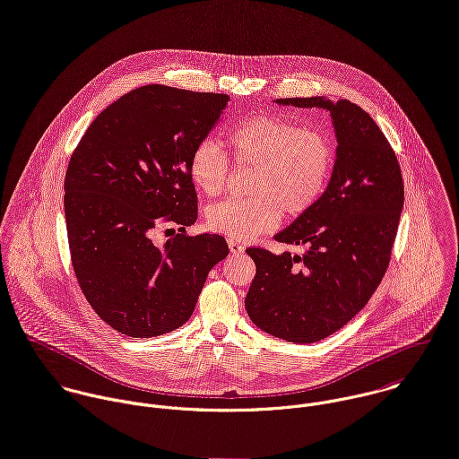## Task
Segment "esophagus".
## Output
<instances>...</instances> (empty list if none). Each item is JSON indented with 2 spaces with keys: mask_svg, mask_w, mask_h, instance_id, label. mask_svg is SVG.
Listing matches in <instances>:
<instances>
[{
  "mask_svg": "<svg viewBox=\"0 0 459 459\" xmlns=\"http://www.w3.org/2000/svg\"><path fill=\"white\" fill-rule=\"evenodd\" d=\"M229 248H230V254H243L245 252V245L241 243V241H238V239H232V238H229Z\"/></svg>",
  "mask_w": 459,
  "mask_h": 459,
  "instance_id": "esophagus-1",
  "label": "esophagus"
}]
</instances>
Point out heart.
<instances>
[{
	"mask_svg": "<svg viewBox=\"0 0 459 459\" xmlns=\"http://www.w3.org/2000/svg\"><path fill=\"white\" fill-rule=\"evenodd\" d=\"M238 166L255 168L252 198H230L211 207L209 227L236 239L273 230L284 212L300 216L325 193L333 162L332 138L277 117H252L232 126L223 138ZM189 175L207 196L225 189L229 159L214 142H200L189 159Z\"/></svg>",
	"mask_w": 459,
	"mask_h": 459,
	"instance_id": "obj_1",
	"label": "heart"
}]
</instances>
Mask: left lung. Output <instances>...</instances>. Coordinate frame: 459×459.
<instances>
[{"label": "left lung", "mask_w": 459, "mask_h": 459, "mask_svg": "<svg viewBox=\"0 0 459 459\" xmlns=\"http://www.w3.org/2000/svg\"><path fill=\"white\" fill-rule=\"evenodd\" d=\"M275 102L330 111L335 164L317 204L275 234V241L307 248L304 254L247 248L255 277L245 308L268 335L310 344L346 326L380 284L403 209V182L391 143L360 106L326 97Z\"/></svg>", "instance_id": "obj_1"}]
</instances>
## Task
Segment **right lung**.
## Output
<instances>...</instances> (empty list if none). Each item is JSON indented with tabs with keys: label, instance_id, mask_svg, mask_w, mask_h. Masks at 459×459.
I'll return each mask as SVG.
<instances>
[{
	"label": "right lung",
	"instance_id": "1",
	"mask_svg": "<svg viewBox=\"0 0 459 459\" xmlns=\"http://www.w3.org/2000/svg\"><path fill=\"white\" fill-rule=\"evenodd\" d=\"M229 95L164 84L136 88L90 124L65 177L72 264L95 314L134 339L175 332L195 312L211 268L229 254L223 236H187L198 218L193 149ZM179 234L170 237L172 225ZM169 226L164 244L154 241Z\"/></svg>",
	"mask_w": 459,
	"mask_h": 459
}]
</instances>
